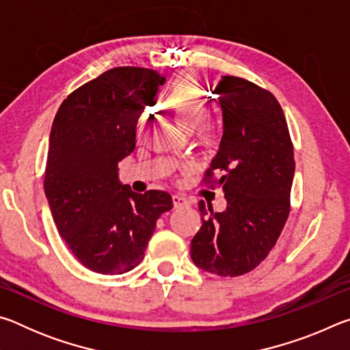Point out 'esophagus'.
I'll use <instances>...</instances> for the list:
<instances>
[{"mask_svg":"<svg viewBox=\"0 0 350 350\" xmlns=\"http://www.w3.org/2000/svg\"><path fill=\"white\" fill-rule=\"evenodd\" d=\"M173 204L176 208H179V206H188L189 205V199L182 196V194H174L173 196Z\"/></svg>","mask_w":350,"mask_h":350,"instance_id":"34e87169","label":"esophagus"}]
</instances>
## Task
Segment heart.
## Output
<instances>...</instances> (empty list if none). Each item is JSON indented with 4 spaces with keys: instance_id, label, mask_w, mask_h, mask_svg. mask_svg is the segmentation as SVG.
Segmentation results:
<instances>
[{
    "instance_id": "1",
    "label": "heart",
    "mask_w": 350,
    "mask_h": 350,
    "mask_svg": "<svg viewBox=\"0 0 350 350\" xmlns=\"http://www.w3.org/2000/svg\"><path fill=\"white\" fill-rule=\"evenodd\" d=\"M165 103L174 114L177 125L185 131H194L204 122L206 111H208V106L200 92L199 83L191 75L177 80L170 88L168 92L165 94ZM213 133H215V126L211 123H202L204 137H211Z\"/></svg>"
}]
</instances>
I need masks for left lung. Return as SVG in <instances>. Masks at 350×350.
<instances>
[{
	"instance_id": "obj_1",
	"label": "left lung",
	"mask_w": 350,
	"mask_h": 350,
	"mask_svg": "<svg viewBox=\"0 0 350 350\" xmlns=\"http://www.w3.org/2000/svg\"><path fill=\"white\" fill-rule=\"evenodd\" d=\"M215 91L224 134L205 182L222 189L227 206L215 213L200 200L202 227L191 241V259L208 273L239 276L262 262L286 225L293 146L273 94L232 75H224ZM215 170L221 177L213 181Z\"/></svg>"
}]
</instances>
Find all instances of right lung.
I'll return each instance as SVG.
<instances>
[{"instance_id":"obj_1","label":"right lung","mask_w":350,"mask_h":350,"mask_svg":"<svg viewBox=\"0 0 350 350\" xmlns=\"http://www.w3.org/2000/svg\"><path fill=\"white\" fill-rule=\"evenodd\" d=\"M163 83L152 69H109L68 96L52 123L47 202L70 252L96 273L139 265L156 221L173 208L170 193H134L117 168L134 151L139 117Z\"/></svg>"}]
</instances>
